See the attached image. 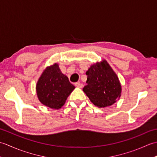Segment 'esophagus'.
Listing matches in <instances>:
<instances>
[{"label": "esophagus", "instance_id": "34e87169", "mask_svg": "<svg viewBox=\"0 0 157 157\" xmlns=\"http://www.w3.org/2000/svg\"><path fill=\"white\" fill-rule=\"evenodd\" d=\"M75 86H77V87L80 88L83 87V84H81L80 82H75Z\"/></svg>", "mask_w": 157, "mask_h": 157}]
</instances>
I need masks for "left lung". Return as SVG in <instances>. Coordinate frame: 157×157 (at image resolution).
<instances>
[{"mask_svg":"<svg viewBox=\"0 0 157 157\" xmlns=\"http://www.w3.org/2000/svg\"><path fill=\"white\" fill-rule=\"evenodd\" d=\"M86 75L87 85L83 91L95 106L100 108L111 106L121 96L118 77L106 60L91 65Z\"/></svg>","mask_w":157,"mask_h":157,"instance_id":"obj_1","label":"left lung"}]
</instances>
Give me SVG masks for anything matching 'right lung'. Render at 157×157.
Segmentation results:
<instances>
[{
    "label": "right lung",
    "mask_w": 157,
    "mask_h": 157,
    "mask_svg": "<svg viewBox=\"0 0 157 157\" xmlns=\"http://www.w3.org/2000/svg\"><path fill=\"white\" fill-rule=\"evenodd\" d=\"M36 93L42 104L51 109H59L75 89L69 79L62 73L57 63L47 67L36 84Z\"/></svg>",
    "instance_id": "obj_1"
}]
</instances>
